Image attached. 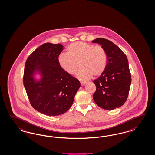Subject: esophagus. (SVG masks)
<instances>
[{
  "label": "esophagus",
  "mask_w": 155,
  "mask_h": 155,
  "mask_svg": "<svg viewBox=\"0 0 155 155\" xmlns=\"http://www.w3.org/2000/svg\"><path fill=\"white\" fill-rule=\"evenodd\" d=\"M81 84L82 86H84V85L86 84V82H81Z\"/></svg>",
  "instance_id": "1"
}]
</instances>
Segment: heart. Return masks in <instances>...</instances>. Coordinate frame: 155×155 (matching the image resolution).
<instances>
[{"label":"heart","mask_w":155,"mask_h":155,"mask_svg":"<svg viewBox=\"0 0 155 155\" xmlns=\"http://www.w3.org/2000/svg\"><path fill=\"white\" fill-rule=\"evenodd\" d=\"M58 62L70 74H74L81 66L77 77L86 81L93 75L97 77L103 73L107 65V54L101 46L84 42H73L67 48V54L62 53L58 57Z\"/></svg>","instance_id":"obj_1"}]
</instances>
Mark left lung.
Masks as SVG:
<instances>
[{
  "instance_id": "1",
  "label": "left lung",
  "mask_w": 155,
  "mask_h": 155,
  "mask_svg": "<svg viewBox=\"0 0 155 155\" xmlns=\"http://www.w3.org/2000/svg\"><path fill=\"white\" fill-rule=\"evenodd\" d=\"M92 42L101 44L107 54L106 69L93 81L96 86L94 102L105 110L120 107L127 100L131 83L127 57L117 45L106 38H97Z\"/></svg>"
}]
</instances>
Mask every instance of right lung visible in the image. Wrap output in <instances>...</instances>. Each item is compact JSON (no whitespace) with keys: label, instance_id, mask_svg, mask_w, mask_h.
<instances>
[{"label":"right lung","instance_id":"obj_1","mask_svg":"<svg viewBox=\"0 0 155 155\" xmlns=\"http://www.w3.org/2000/svg\"><path fill=\"white\" fill-rule=\"evenodd\" d=\"M62 50L60 44H43L25 64L23 84L29 102L36 110L50 117L61 115L71 108L81 84L59 65L58 57ZM37 70L42 75L40 82L33 78Z\"/></svg>","mask_w":155,"mask_h":155}]
</instances>
